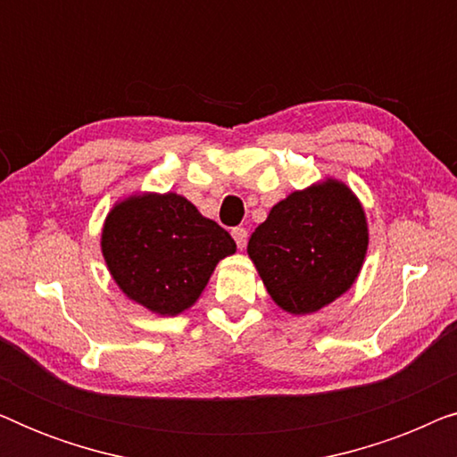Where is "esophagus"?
<instances>
[{
	"label": "esophagus",
	"instance_id": "esophagus-1",
	"mask_svg": "<svg viewBox=\"0 0 457 457\" xmlns=\"http://www.w3.org/2000/svg\"><path fill=\"white\" fill-rule=\"evenodd\" d=\"M230 235H233V239H235V243H237V247L239 249H243L247 245V230L243 228V227H237V228H233L230 230Z\"/></svg>",
	"mask_w": 457,
	"mask_h": 457
}]
</instances>
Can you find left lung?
Returning a JSON list of instances; mask_svg holds the SVG:
<instances>
[{"label":"left lung","instance_id":"8db88e82","mask_svg":"<svg viewBox=\"0 0 457 457\" xmlns=\"http://www.w3.org/2000/svg\"><path fill=\"white\" fill-rule=\"evenodd\" d=\"M368 247L364 210L337 180L278 202L249 237L247 253L268 293L291 314H312L345 293Z\"/></svg>","mask_w":457,"mask_h":457}]
</instances>
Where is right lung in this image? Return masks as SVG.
<instances>
[{
    "instance_id": "right-lung-1",
    "label": "right lung",
    "mask_w": 457,
    "mask_h": 457,
    "mask_svg": "<svg viewBox=\"0 0 457 457\" xmlns=\"http://www.w3.org/2000/svg\"><path fill=\"white\" fill-rule=\"evenodd\" d=\"M220 224L177 193L137 195L105 218L102 252L118 287L155 314H180L208 285L218 262L235 253Z\"/></svg>"
}]
</instances>
